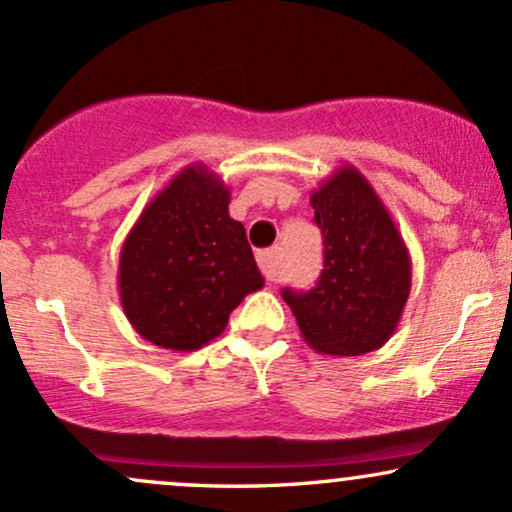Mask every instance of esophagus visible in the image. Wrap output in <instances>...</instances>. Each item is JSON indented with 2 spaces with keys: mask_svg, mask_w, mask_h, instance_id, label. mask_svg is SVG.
<instances>
[{
  "mask_svg": "<svg viewBox=\"0 0 512 512\" xmlns=\"http://www.w3.org/2000/svg\"><path fill=\"white\" fill-rule=\"evenodd\" d=\"M257 262H260L262 274L267 276V281H279L281 279V269H279V250H262L257 255Z\"/></svg>",
  "mask_w": 512,
  "mask_h": 512,
  "instance_id": "obj_1",
  "label": "esophagus"
}]
</instances>
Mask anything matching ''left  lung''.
<instances>
[{
	"label": "left lung",
	"mask_w": 512,
	"mask_h": 512,
	"mask_svg": "<svg viewBox=\"0 0 512 512\" xmlns=\"http://www.w3.org/2000/svg\"><path fill=\"white\" fill-rule=\"evenodd\" d=\"M325 264L317 284L286 289L303 339L320 354L361 356L397 330L411 289V257L383 199L354 166H342L310 195Z\"/></svg>",
	"instance_id": "8db88e82"
}]
</instances>
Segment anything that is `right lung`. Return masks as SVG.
<instances>
[{
	"instance_id": "right-lung-1",
	"label": "right lung",
	"mask_w": 512,
	"mask_h": 512,
	"mask_svg": "<svg viewBox=\"0 0 512 512\" xmlns=\"http://www.w3.org/2000/svg\"><path fill=\"white\" fill-rule=\"evenodd\" d=\"M231 192L204 163L182 168L146 204L120 250V301L146 342L195 351L226 330L228 315L264 276L228 214Z\"/></svg>"
}]
</instances>
